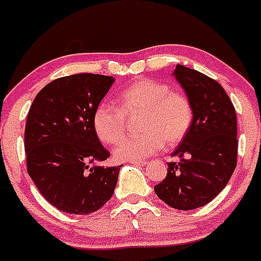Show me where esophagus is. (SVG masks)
Wrapping results in <instances>:
<instances>
[{
  "instance_id": "obj_1",
  "label": "esophagus",
  "mask_w": 261,
  "mask_h": 261,
  "mask_svg": "<svg viewBox=\"0 0 261 261\" xmlns=\"http://www.w3.org/2000/svg\"><path fill=\"white\" fill-rule=\"evenodd\" d=\"M129 163L136 165V167H142V165H145L147 162H144V161H133V162H129Z\"/></svg>"
}]
</instances>
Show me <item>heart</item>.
<instances>
[{
  "instance_id": "obj_1",
  "label": "heart",
  "mask_w": 261,
  "mask_h": 261,
  "mask_svg": "<svg viewBox=\"0 0 261 261\" xmlns=\"http://www.w3.org/2000/svg\"><path fill=\"white\" fill-rule=\"evenodd\" d=\"M142 114L138 136L122 139L114 148L120 162L143 161L158 153L164 142L173 147L187 136L193 122V107L188 98L172 91L167 83L154 80L134 81L118 97V107L103 102L93 114V128L98 138L107 144L117 143L124 136L127 119Z\"/></svg>"
}]
</instances>
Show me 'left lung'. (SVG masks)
Wrapping results in <instances>:
<instances>
[{
    "label": "left lung",
    "mask_w": 261,
    "mask_h": 261,
    "mask_svg": "<svg viewBox=\"0 0 261 261\" xmlns=\"http://www.w3.org/2000/svg\"><path fill=\"white\" fill-rule=\"evenodd\" d=\"M176 81L193 107V122L173 152L163 181L154 187L159 199L179 210L205 205L228 184L237 167V112L219 83L195 69L176 64Z\"/></svg>",
    "instance_id": "8db88e82"
}]
</instances>
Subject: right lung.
Instances as JSON below:
<instances>
[{
  "label": "right lung",
  "instance_id": "right-lung-1",
  "mask_svg": "<svg viewBox=\"0 0 261 261\" xmlns=\"http://www.w3.org/2000/svg\"><path fill=\"white\" fill-rule=\"evenodd\" d=\"M109 75L80 73L52 81L38 92L24 128L27 172L43 198L68 214L97 212L112 198L118 167L93 128V114L113 85Z\"/></svg>",
  "mask_w": 261,
  "mask_h": 261
}]
</instances>
